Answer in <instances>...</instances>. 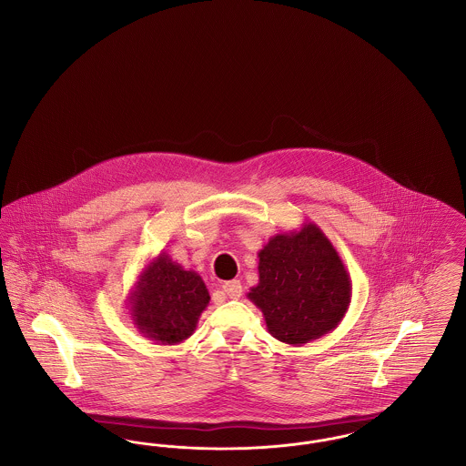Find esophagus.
<instances>
[{
	"label": "esophagus",
	"mask_w": 466,
	"mask_h": 466,
	"mask_svg": "<svg viewBox=\"0 0 466 466\" xmlns=\"http://www.w3.org/2000/svg\"><path fill=\"white\" fill-rule=\"evenodd\" d=\"M222 291L231 299H238L242 296V284L240 280H228L222 284Z\"/></svg>",
	"instance_id": "1"
}]
</instances>
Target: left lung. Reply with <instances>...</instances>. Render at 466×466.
Returning a JSON list of instances; mask_svg holds the SVG:
<instances>
[{
  "label": "left lung",
  "mask_w": 466,
  "mask_h": 466,
  "mask_svg": "<svg viewBox=\"0 0 466 466\" xmlns=\"http://www.w3.org/2000/svg\"><path fill=\"white\" fill-rule=\"evenodd\" d=\"M259 282L247 298L269 335L301 345L333 331L350 305L352 284L337 248L314 222L271 237L259 254Z\"/></svg>",
  "instance_id": "left-lung-1"
}]
</instances>
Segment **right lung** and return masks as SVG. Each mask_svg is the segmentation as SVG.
I'll use <instances>...</instances> for the list:
<instances>
[{
  "label": "right lung",
  "mask_w": 466,
  "mask_h": 466,
  "mask_svg": "<svg viewBox=\"0 0 466 466\" xmlns=\"http://www.w3.org/2000/svg\"><path fill=\"white\" fill-rule=\"evenodd\" d=\"M210 294L203 279L161 250L140 271L126 299L135 328L159 345H177L197 329Z\"/></svg>",
  "instance_id": "right-lung-1"
}]
</instances>
